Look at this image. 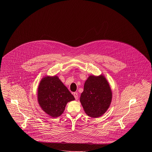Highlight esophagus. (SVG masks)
<instances>
[{"mask_svg":"<svg viewBox=\"0 0 152 152\" xmlns=\"http://www.w3.org/2000/svg\"><path fill=\"white\" fill-rule=\"evenodd\" d=\"M73 94L75 99L77 100V99H78V94H77V92H74Z\"/></svg>","mask_w":152,"mask_h":152,"instance_id":"1","label":"esophagus"}]
</instances>
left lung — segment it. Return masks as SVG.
I'll use <instances>...</instances> for the list:
<instances>
[{
    "mask_svg": "<svg viewBox=\"0 0 152 152\" xmlns=\"http://www.w3.org/2000/svg\"><path fill=\"white\" fill-rule=\"evenodd\" d=\"M112 94L104 76H90L86 81L80 100L88 116L97 118L108 110Z\"/></svg>",
    "mask_w": 152,
    "mask_h": 152,
    "instance_id": "8db88e82",
    "label": "left lung"
}]
</instances>
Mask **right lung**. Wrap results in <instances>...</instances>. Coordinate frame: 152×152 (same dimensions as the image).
<instances>
[{
    "instance_id": "1",
    "label": "right lung",
    "mask_w": 152,
    "mask_h": 152,
    "mask_svg": "<svg viewBox=\"0 0 152 152\" xmlns=\"http://www.w3.org/2000/svg\"><path fill=\"white\" fill-rule=\"evenodd\" d=\"M38 102L40 107L49 116H60L69 101L75 97L58 76H46L41 80L37 92Z\"/></svg>"
}]
</instances>
